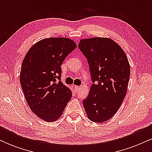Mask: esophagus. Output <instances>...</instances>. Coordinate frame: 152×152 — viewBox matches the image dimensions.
Returning <instances> with one entry per match:
<instances>
[{
	"mask_svg": "<svg viewBox=\"0 0 152 152\" xmlns=\"http://www.w3.org/2000/svg\"><path fill=\"white\" fill-rule=\"evenodd\" d=\"M79 88H80V87L78 86H74V90H75V91L77 92L78 91V89H79Z\"/></svg>",
	"mask_w": 152,
	"mask_h": 152,
	"instance_id": "esophagus-1",
	"label": "esophagus"
}]
</instances>
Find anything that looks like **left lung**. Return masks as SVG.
Masks as SVG:
<instances>
[{
	"mask_svg": "<svg viewBox=\"0 0 152 152\" xmlns=\"http://www.w3.org/2000/svg\"><path fill=\"white\" fill-rule=\"evenodd\" d=\"M78 48L87 59L93 82L83 107L91 121L102 123L116 114L126 96L130 77L128 58L110 38L81 40Z\"/></svg>",
	"mask_w": 152,
	"mask_h": 152,
	"instance_id": "8db88e82",
	"label": "left lung"
}]
</instances>
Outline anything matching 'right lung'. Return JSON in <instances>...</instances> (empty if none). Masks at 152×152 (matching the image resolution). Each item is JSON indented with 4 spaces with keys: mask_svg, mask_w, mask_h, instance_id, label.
I'll list each match as a JSON object with an SVG mask.
<instances>
[{
    "mask_svg": "<svg viewBox=\"0 0 152 152\" xmlns=\"http://www.w3.org/2000/svg\"><path fill=\"white\" fill-rule=\"evenodd\" d=\"M76 48L69 38H46L31 47L22 63L20 81L26 102L46 121L58 119L72 96L60 81L61 65Z\"/></svg>",
    "mask_w": 152,
    "mask_h": 152,
    "instance_id": "add662e5",
    "label": "right lung"
}]
</instances>
